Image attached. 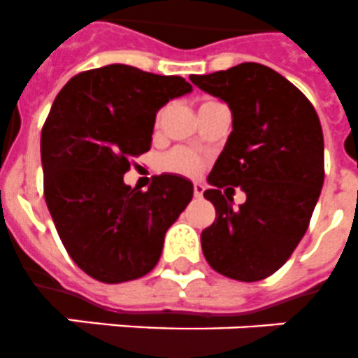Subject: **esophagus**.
Here are the masks:
<instances>
[{
	"label": "esophagus",
	"instance_id": "obj_1",
	"mask_svg": "<svg viewBox=\"0 0 358 358\" xmlns=\"http://www.w3.org/2000/svg\"><path fill=\"white\" fill-rule=\"evenodd\" d=\"M193 193H194V196H196V199H200V196L204 194V185L200 184V182H194V184H193Z\"/></svg>",
	"mask_w": 358,
	"mask_h": 358
}]
</instances>
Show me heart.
<instances>
[{"mask_svg":"<svg viewBox=\"0 0 358 358\" xmlns=\"http://www.w3.org/2000/svg\"><path fill=\"white\" fill-rule=\"evenodd\" d=\"M215 103L217 101H204V103L200 104V110L208 108V106H211ZM165 113H167V108H162L156 113V124L162 123ZM159 169L164 171V173L180 174V176H196L200 171L204 169V159H202L200 154L194 152V150L178 147V149H173L171 152L162 156V159H159Z\"/></svg>","mask_w":358,"mask_h":358,"instance_id":"heart-1","label":"heart"}]
</instances>
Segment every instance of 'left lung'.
Masks as SVG:
<instances>
[{
  "mask_svg": "<svg viewBox=\"0 0 358 358\" xmlns=\"http://www.w3.org/2000/svg\"><path fill=\"white\" fill-rule=\"evenodd\" d=\"M189 78L228 103L234 115V130L208 176L213 189L204 191L215 206V222L200 235L202 252L226 278L264 280L300 245L320 196V119L294 84L263 64ZM228 185L247 193L239 210L220 191Z\"/></svg>",
  "mask_w": 358,
  "mask_h": 358,
  "instance_id": "1",
  "label": "left lung"
}]
</instances>
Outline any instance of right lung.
Wrapping results in <instances>:
<instances>
[{"label":"right lung","instance_id":"add662e5","mask_svg":"<svg viewBox=\"0 0 358 358\" xmlns=\"http://www.w3.org/2000/svg\"><path fill=\"white\" fill-rule=\"evenodd\" d=\"M193 86L124 64L69 78L42 129L43 196L69 257L94 280L123 283L149 274L167 229L193 199L176 174L154 176L147 191L123 174L147 152L156 112Z\"/></svg>","mask_w":358,"mask_h":358}]
</instances>
